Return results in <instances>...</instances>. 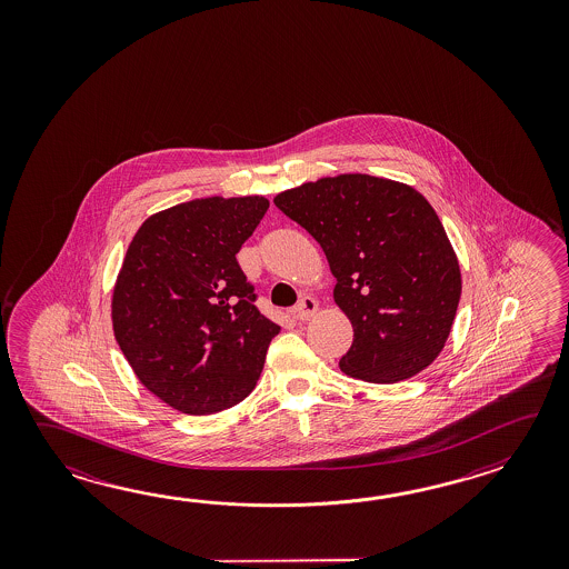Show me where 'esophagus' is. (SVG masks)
Listing matches in <instances>:
<instances>
[{"label":"esophagus","instance_id":"34e87169","mask_svg":"<svg viewBox=\"0 0 569 569\" xmlns=\"http://www.w3.org/2000/svg\"><path fill=\"white\" fill-rule=\"evenodd\" d=\"M317 307H319V305H317L313 297H302L301 301L297 302V307H295L297 319L309 321V319L317 313Z\"/></svg>","mask_w":569,"mask_h":569}]
</instances>
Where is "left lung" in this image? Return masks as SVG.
Segmentation results:
<instances>
[{
  "label": "left lung",
  "mask_w": 569,
  "mask_h": 569,
  "mask_svg": "<svg viewBox=\"0 0 569 569\" xmlns=\"http://www.w3.org/2000/svg\"><path fill=\"white\" fill-rule=\"evenodd\" d=\"M321 243L353 341L343 375L392 385L443 350L461 295L458 256L423 194L405 182L339 174L274 197Z\"/></svg>",
  "instance_id": "8db88e82"
}]
</instances>
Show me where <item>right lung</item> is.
<instances>
[{"instance_id":"obj_1","label":"right lung","mask_w":569,"mask_h":569,"mask_svg":"<svg viewBox=\"0 0 569 569\" xmlns=\"http://www.w3.org/2000/svg\"><path fill=\"white\" fill-rule=\"evenodd\" d=\"M270 203L207 197L170 207L136 231L113 287L111 321L133 375L187 415L246 399L280 331L256 307L236 260Z\"/></svg>"}]
</instances>
